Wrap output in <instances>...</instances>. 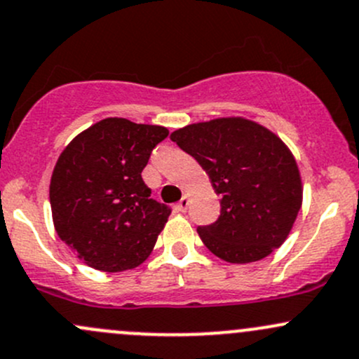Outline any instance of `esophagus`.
<instances>
[{"instance_id": "esophagus-1", "label": "esophagus", "mask_w": 359, "mask_h": 359, "mask_svg": "<svg viewBox=\"0 0 359 359\" xmlns=\"http://www.w3.org/2000/svg\"><path fill=\"white\" fill-rule=\"evenodd\" d=\"M188 205H190V198H188V195H184L183 198L178 202V205H176V209H178L180 212H187Z\"/></svg>"}]
</instances>
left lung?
I'll return each mask as SVG.
<instances>
[{
	"label": "left lung",
	"mask_w": 359,
	"mask_h": 359,
	"mask_svg": "<svg viewBox=\"0 0 359 359\" xmlns=\"http://www.w3.org/2000/svg\"><path fill=\"white\" fill-rule=\"evenodd\" d=\"M171 140L195 157L221 195V215L198 227L200 240L229 264L269 257L291 233L303 202L299 168L265 126L241 116L194 123Z\"/></svg>",
	"instance_id": "1"
}]
</instances>
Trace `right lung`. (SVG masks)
I'll return each mask as SVG.
<instances>
[{"label": "right lung", "instance_id": "obj_1", "mask_svg": "<svg viewBox=\"0 0 359 359\" xmlns=\"http://www.w3.org/2000/svg\"><path fill=\"white\" fill-rule=\"evenodd\" d=\"M164 126L106 118L76 135L49 184L53 224L88 267L123 272L147 260L171 210L142 180Z\"/></svg>", "mask_w": 359, "mask_h": 359}]
</instances>
